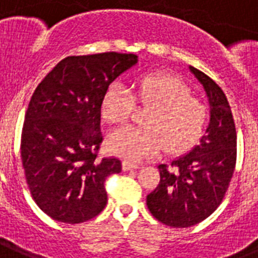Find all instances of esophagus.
Masks as SVG:
<instances>
[{"instance_id":"34e87169","label":"esophagus","mask_w":258,"mask_h":258,"mask_svg":"<svg viewBox=\"0 0 258 258\" xmlns=\"http://www.w3.org/2000/svg\"><path fill=\"white\" fill-rule=\"evenodd\" d=\"M140 165L138 164H134V162L124 161L123 162V170H133V169H139Z\"/></svg>"}]
</instances>
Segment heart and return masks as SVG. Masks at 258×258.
I'll use <instances>...</instances> for the list:
<instances>
[{
  "instance_id": "heart-1",
  "label": "heart",
  "mask_w": 258,
  "mask_h": 258,
  "mask_svg": "<svg viewBox=\"0 0 258 258\" xmlns=\"http://www.w3.org/2000/svg\"><path fill=\"white\" fill-rule=\"evenodd\" d=\"M136 103L148 107L144 127H122L107 138V147L123 159L138 161L159 152L183 153L196 146L206 130L209 110L183 80L170 73L156 72L136 81L135 93L119 82L110 84L101 99V116L110 124H122Z\"/></svg>"
}]
</instances>
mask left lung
<instances>
[{"label":"left lung","mask_w":258,"mask_h":258,"mask_svg":"<svg viewBox=\"0 0 258 258\" xmlns=\"http://www.w3.org/2000/svg\"><path fill=\"white\" fill-rule=\"evenodd\" d=\"M209 97L211 118L201 144L187 155L160 164V182L147 196V206L162 224L186 228L218 209L226 196L237 153V136L226 94L211 77L190 67Z\"/></svg>","instance_id":"obj_1"}]
</instances>
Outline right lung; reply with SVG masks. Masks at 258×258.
Here are the masks:
<instances>
[{
  "mask_svg": "<svg viewBox=\"0 0 258 258\" xmlns=\"http://www.w3.org/2000/svg\"><path fill=\"white\" fill-rule=\"evenodd\" d=\"M134 53L68 56L36 86L26 111L21 157L32 199L52 219L69 224L96 218L107 203L105 181L122 170L98 152L101 99Z\"/></svg>",
  "mask_w": 258,
  "mask_h": 258,
  "instance_id": "add662e5",
  "label": "right lung"
}]
</instances>
